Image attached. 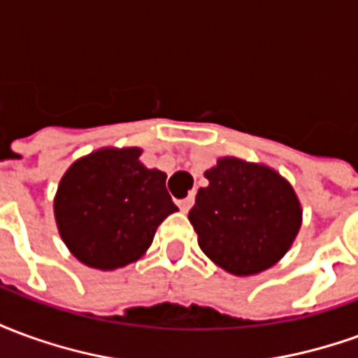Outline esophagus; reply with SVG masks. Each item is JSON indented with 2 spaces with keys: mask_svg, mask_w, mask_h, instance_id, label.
Here are the masks:
<instances>
[{
  "mask_svg": "<svg viewBox=\"0 0 358 358\" xmlns=\"http://www.w3.org/2000/svg\"><path fill=\"white\" fill-rule=\"evenodd\" d=\"M194 201H195L194 195H187L186 199H180V201H178L180 210H184V213H187V210L192 209V205H194Z\"/></svg>",
  "mask_w": 358,
  "mask_h": 358,
  "instance_id": "obj_1",
  "label": "esophagus"
}]
</instances>
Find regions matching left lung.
<instances>
[{
  "mask_svg": "<svg viewBox=\"0 0 358 358\" xmlns=\"http://www.w3.org/2000/svg\"><path fill=\"white\" fill-rule=\"evenodd\" d=\"M189 210L199 248L236 276H251L278 263L301 228L293 187L268 166L220 159L205 172Z\"/></svg>",
  "mask_w": 358,
  "mask_h": 358,
  "instance_id": "8db88e82",
  "label": "left lung"
}]
</instances>
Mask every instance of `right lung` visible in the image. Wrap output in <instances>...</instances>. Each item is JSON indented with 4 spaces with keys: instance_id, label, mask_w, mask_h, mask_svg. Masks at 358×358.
<instances>
[{
    "instance_id": "obj_1",
    "label": "right lung",
    "mask_w": 358,
    "mask_h": 358,
    "mask_svg": "<svg viewBox=\"0 0 358 358\" xmlns=\"http://www.w3.org/2000/svg\"><path fill=\"white\" fill-rule=\"evenodd\" d=\"M141 149H99L65 172L55 195L61 238L80 263L113 270L138 261L178 207L166 174L140 163Z\"/></svg>"
}]
</instances>
